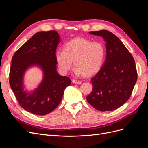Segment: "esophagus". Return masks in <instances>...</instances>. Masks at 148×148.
<instances>
[{"mask_svg": "<svg viewBox=\"0 0 148 148\" xmlns=\"http://www.w3.org/2000/svg\"><path fill=\"white\" fill-rule=\"evenodd\" d=\"M72 82L75 84H79L82 83L81 81H78V80H75V79H73Z\"/></svg>", "mask_w": 148, "mask_h": 148, "instance_id": "34e87169", "label": "esophagus"}]
</instances>
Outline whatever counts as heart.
Segmentation results:
<instances>
[{
  "mask_svg": "<svg viewBox=\"0 0 148 148\" xmlns=\"http://www.w3.org/2000/svg\"><path fill=\"white\" fill-rule=\"evenodd\" d=\"M106 49L101 42H91L77 38L67 42L64 50L56 51V60L61 72L66 74L75 66V73L91 76L97 73L104 64Z\"/></svg>",
  "mask_w": 148,
  "mask_h": 148,
  "instance_id": "b5f03b06",
  "label": "heart"
}]
</instances>
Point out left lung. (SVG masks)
<instances>
[{"instance_id":"left-lung-1","label":"left lung","mask_w":148,"mask_h":148,"mask_svg":"<svg viewBox=\"0 0 148 148\" xmlns=\"http://www.w3.org/2000/svg\"><path fill=\"white\" fill-rule=\"evenodd\" d=\"M104 39L106 57L104 65L91 78L92 90L87 101L99 111H112L130 97L137 80V71L131 53L122 42L107 30L90 31Z\"/></svg>"}]
</instances>
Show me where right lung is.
<instances>
[{
  "instance_id": "obj_1",
  "label": "right lung",
  "mask_w": 148,
  "mask_h": 148,
  "mask_svg": "<svg viewBox=\"0 0 148 148\" xmlns=\"http://www.w3.org/2000/svg\"><path fill=\"white\" fill-rule=\"evenodd\" d=\"M56 31H40L26 42L13 56L9 83L22 108L38 115H45L59 106L70 79L57 71L55 53L60 42ZM38 66L43 74L42 81L32 92L24 89V75L31 67Z\"/></svg>"
}]
</instances>
